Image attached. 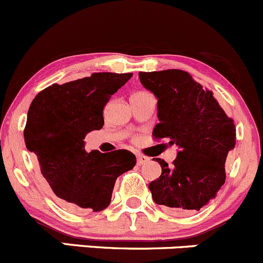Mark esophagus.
<instances>
[{"instance_id": "obj_1", "label": "esophagus", "mask_w": 263, "mask_h": 263, "mask_svg": "<svg viewBox=\"0 0 263 263\" xmlns=\"http://www.w3.org/2000/svg\"><path fill=\"white\" fill-rule=\"evenodd\" d=\"M148 160H150V159H148L147 156L141 155V154H137V165H144V164L148 163Z\"/></svg>"}]
</instances>
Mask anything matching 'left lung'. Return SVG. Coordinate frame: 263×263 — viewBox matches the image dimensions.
Here are the masks:
<instances>
[{
	"label": "left lung",
	"mask_w": 263,
	"mask_h": 263,
	"mask_svg": "<svg viewBox=\"0 0 263 263\" xmlns=\"http://www.w3.org/2000/svg\"><path fill=\"white\" fill-rule=\"evenodd\" d=\"M139 78L158 99L154 139L178 146L172 165L155 159L161 176L148 184L154 202L174 214L198 211L225 183V161L235 146L234 122L213 92L185 71L139 72Z\"/></svg>",
	"instance_id": "8db88e82"
}]
</instances>
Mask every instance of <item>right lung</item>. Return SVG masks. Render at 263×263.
Listing matches in <instances>:
<instances>
[{"mask_svg": "<svg viewBox=\"0 0 263 263\" xmlns=\"http://www.w3.org/2000/svg\"><path fill=\"white\" fill-rule=\"evenodd\" d=\"M132 73L95 72L53 84L39 92L28 110L24 139L62 206L71 211H102L109 206L115 183L136 165L128 150L86 153L84 139L104 124L103 109Z\"/></svg>", "mask_w": 263, "mask_h": 263, "instance_id": "1", "label": "right lung"}]
</instances>
